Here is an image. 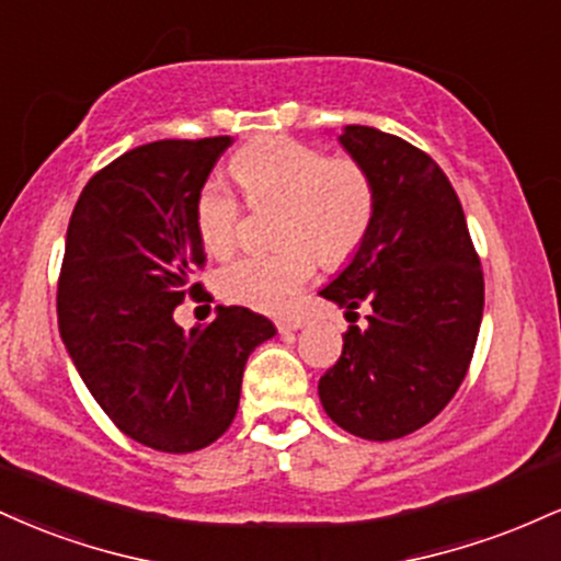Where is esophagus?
<instances>
[{
    "instance_id": "1",
    "label": "esophagus",
    "mask_w": 561,
    "mask_h": 561,
    "mask_svg": "<svg viewBox=\"0 0 561 561\" xmlns=\"http://www.w3.org/2000/svg\"><path fill=\"white\" fill-rule=\"evenodd\" d=\"M276 327H279L282 334H289V332H298L306 327V319L302 317H289V319H279L276 321Z\"/></svg>"
}]
</instances>
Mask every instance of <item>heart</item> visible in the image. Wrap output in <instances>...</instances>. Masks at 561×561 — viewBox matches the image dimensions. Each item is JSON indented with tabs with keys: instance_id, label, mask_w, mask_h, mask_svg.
Instances as JSON below:
<instances>
[{
	"instance_id": "1",
	"label": "heart",
	"mask_w": 561,
	"mask_h": 561,
	"mask_svg": "<svg viewBox=\"0 0 561 561\" xmlns=\"http://www.w3.org/2000/svg\"><path fill=\"white\" fill-rule=\"evenodd\" d=\"M231 173L253 205H279L272 253L242 255L218 272L229 302L282 313L317 272V259L345 263L375 221V182L356 158L332 156L289 137L242 147ZM195 224L205 250L227 255L240 234V199L227 184L205 182L195 199Z\"/></svg>"
}]
</instances>
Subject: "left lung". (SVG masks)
Listing matches in <instances>:
<instances>
[{"mask_svg": "<svg viewBox=\"0 0 561 561\" xmlns=\"http://www.w3.org/2000/svg\"><path fill=\"white\" fill-rule=\"evenodd\" d=\"M340 145L375 182V221L321 298L366 327L343 334V356L319 379L330 420L364 440H396L433 422L465 382L485 285L467 218L427 152L371 126Z\"/></svg>", "mask_w": 561, "mask_h": 561, "instance_id": "8db88e82", "label": "left lung"}]
</instances>
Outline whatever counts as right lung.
<instances>
[{
    "instance_id": "add662e5",
    "label": "right lung",
    "mask_w": 561,
    "mask_h": 561,
    "mask_svg": "<svg viewBox=\"0 0 561 561\" xmlns=\"http://www.w3.org/2000/svg\"><path fill=\"white\" fill-rule=\"evenodd\" d=\"M229 137L134 147L83 186L66 234L57 324L100 409L147 448L190 454L218 440L240 405L248 356L276 327L218 306L184 332L173 308L203 285L195 199Z\"/></svg>"
}]
</instances>
